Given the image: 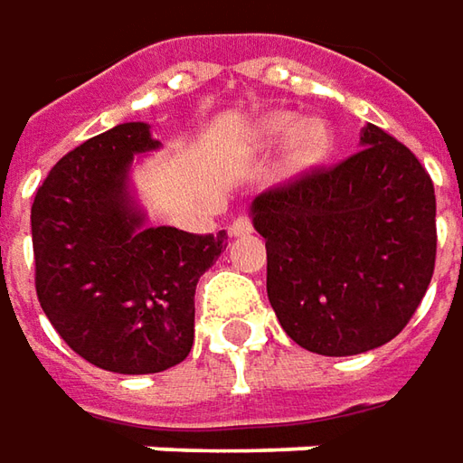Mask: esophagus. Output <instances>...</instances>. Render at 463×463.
Instances as JSON below:
<instances>
[{
    "label": "esophagus",
    "instance_id": "esophagus-1",
    "mask_svg": "<svg viewBox=\"0 0 463 463\" xmlns=\"http://www.w3.org/2000/svg\"><path fill=\"white\" fill-rule=\"evenodd\" d=\"M253 231V222H250V217L248 215H238L235 220H232V225H231V235H248V232Z\"/></svg>",
    "mask_w": 463,
    "mask_h": 463
}]
</instances>
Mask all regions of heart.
<instances>
[{
	"label": "heart",
	"instance_id": "1",
	"mask_svg": "<svg viewBox=\"0 0 463 463\" xmlns=\"http://www.w3.org/2000/svg\"><path fill=\"white\" fill-rule=\"evenodd\" d=\"M263 133L271 140H284V137L292 138V164L295 166H312L317 164L330 148V133L323 122H307V125H299V118L295 115H274L269 118L263 125Z\"/></svg>",
	"mask_w": 463,
	"mask_h": 463
}]
</instances>
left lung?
Returning a JSON list of instances; mask_svg holds the SVG:
<instances>
[{
    "mask_svg": "<svg viewBox=\"0 0 463 463\" xmlns=\"http://www.w3.org/2000/svg\"><path fill=\"white\" fill-rule=\"evenodd\" d=\"M361 151L253 200L266 292L284 333L320 356L390 343L436 269V192L418 156L366 125Z\"/></svg>",
    "mask_w": 463,
    "mask_h": 463,
    "instance_id": "1",
    "label": "left lung"
}]
</instances>
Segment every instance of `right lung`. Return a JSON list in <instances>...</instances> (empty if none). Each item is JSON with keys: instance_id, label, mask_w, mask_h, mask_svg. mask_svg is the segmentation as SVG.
<instances>
[{"instance_id": "right-lung-1", "label": "right lung", "mask_w": 463, "mask_h": 463, "mask_svg": "<svg viewBox=\"0 0 463 463\" xmlns=\"http://www.w3.org/2000/svg\"><path fill=\"white\" fill-rule=\"evenodd\" d=\"M158 148L146 122H122L69 151L33 202L35 292L58 335L115 374H156L194 343V289L228 232L143 228L128 197L136 153Z\"/></svg>"}]
</instances>
